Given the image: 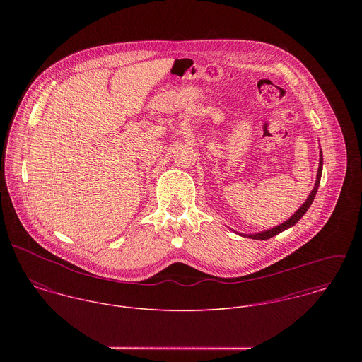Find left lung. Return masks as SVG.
<instances>
[{
    "label": "left lung",
    "mask_w": 362,
    "mask_h": 362,
    "mask_svg": "<svg viewBox=\"0 0 362 362\" xmlns=\"http://www.w3.org/2000/svg\"><path fill=\"white\" fill-rule=\"evenodd\" d=\"M322 165H323V157H322V152H320V160H319V168H317V175H316V182H315V187H313V189H312V192L310 194V197H308V199L305 201V204L303 205V206L300 207L287 221H284L283 224H280V226H277V227H274V228H272V230H267V231H263V233H258V234H247V235H244V237H250V238H252V240H267V238H272L273 235H276V234H279V233H281V231H284V230H287L288 227H293L304 214H305V211L310 209V204L313 202V199H315V195H316V192H317V188H319V184H320V175H322ZM243 235V234H241Z\"/></svg>",
    "instance_id": "obj_1"
}]
</instances>
